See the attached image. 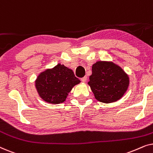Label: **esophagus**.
Instances as JSON below:
<instances>
[{
  "label": "esophagus",
  "instance_id": "1",
  "mask_svg": "<svg viewBox=\"0 0 153 153\" xmlns=\"http://www.w3.org/2000/svg\"><path fill=\"white\" fill-rule=\"evenodd\" d=\"M86 80H87V76H83V77H82V78L81 79V81H82V82H83V83H85V81H86Z\"/></svg>",
  "mask_w": 153,
  "mask_h": 153
}]
</instances>
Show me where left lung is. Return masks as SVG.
<instances>
[{"label": "left lung", "mask_w": 153, "mask_h": 153, "mask_svg": "<svg viewBox=\"0 0 153 153\" xmlns=\"http://www.w3.org/2000/svg\"><path fill=\"white\" fill-rule=\"evenodd\" d=\"M89 79L88 83L96 100L106 104L120 100L129 84L127 74L112 62L97 61L93 64Z\"/></svg>", "instance_id": "8db88e82"}]
</instances>
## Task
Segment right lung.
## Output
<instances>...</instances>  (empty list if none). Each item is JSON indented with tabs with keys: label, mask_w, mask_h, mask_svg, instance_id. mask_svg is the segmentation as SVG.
I'll use <instances>...</instances> for the list:
<instances>
[{
	"label": "right lung",
	"mask_w": 153,
	"mask_h": 153,
	"mask_svg": "<svg viewBox=\"0 0 153 153\" xmlns=\"http://www.w3.org/2000/svg\"><path fill=\"white\" fill-rule=\"evenodd\" d=\"M81 81L72 70L58 64L53 68L45 70L37 76L35 87L42 99L51 104L65 101L68 93Z\"/></svg>",
	"instance_id": "right-lung-1"
}]
</instances>
